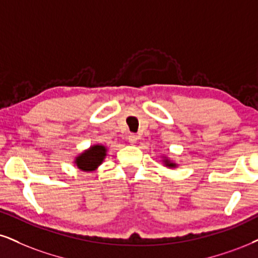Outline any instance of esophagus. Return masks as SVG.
<instances>
[{
  "mask_svg": "<svg viewBox=\"0 0 258 258\" xmlns=\"http://www.w3.org/2000/svg\"><path fill=\"white\" fill-rule=\"evenodd\" d=\"M128 139H129V142L130 144H135L136 141H138V135H135V134H130L129 136H128Z\"/></svg>",
  "mask_w": 258,
  "mask_h": 258,
  "instance_id": "obj_1",
  "label": "esophagus"
}]
</instances>
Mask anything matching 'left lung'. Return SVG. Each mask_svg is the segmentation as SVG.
Returning <instances> with one entry per match:
<instances>
[{
    "mask_svg": "<svg viewBox=\"0 0 258 258\" xmlns=\"http://www.w3.org/2000/svg\"><path fill=\"white\" fill-rule=\"evenodd\" d=\"M164 163H165V165H166V166H168V167H174V166H176V164L171 163L170 160H165Z\"/></svg>",
    "mask_w": 258,
    "mask_h": 258,
    "instance_id": "left-lung-1",
    "label": "left lung"
}]
</instances>
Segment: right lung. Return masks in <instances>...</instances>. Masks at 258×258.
I'll list each match as a JSON object with an SVG mask.
<instances>
[{"label":"right lung","instance_id":"add662e5","mask_svg":"<svg viewBox=\"0 0 258 258\" xmlns=\"http://www.w3.org/2000/svg\"><path fill=\"white\" fill-rule=\"evenodd\" d=\"M105 155H106V148L104 146H92L90 149L85 151L84 153L76 158L75 164L80 170L90 172V171H94L95 168L103 163Z\"/></svg>","mask_w":258,"mask_h":258}]
</instances>
